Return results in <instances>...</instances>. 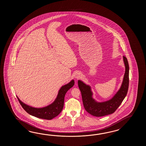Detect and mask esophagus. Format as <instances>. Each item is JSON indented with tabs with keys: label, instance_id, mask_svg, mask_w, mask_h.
<instances>
[{
	"label": "esophagus",
	"instance_id": "obj_1",
	"mask_svg": "<svg viewBox=\"0 0 146 146\" xmlns=\"http://www.w3.org/2000/svg\"><path fill=\"white\" fill-rule=\"evenodd\" d=\"M81 76H82V74L80 72H77V73H76V74L75 75V78H76V79H79V78H80L81 77Z\"/></svg>",
	"mask_w": 146,
	"mask_h": 146
}]
</instances>
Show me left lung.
Returning <instances> with one entry per match:
<instances>
[{
    "label": "left lung",
    "mask_w": 146,
    "mask_h": 146,
    "mask_svg": "<svg viewBox=\"0 0 146 146\" xmlns=\"http://www.w3.org/2000/svg\"><path fill=\"white\" fill-rule=\"evenodd\" d=\"M125 66V73L120 89L112 99L103 102H96L92 97V93L89 86L78 80V87L80 90L84 108L91 115L101 117L113 113L121 105L127 95L129 86V65L127 58L123 56Z\"/></svg>",
    "instance_id": "8db88e82"
}]
</instances>
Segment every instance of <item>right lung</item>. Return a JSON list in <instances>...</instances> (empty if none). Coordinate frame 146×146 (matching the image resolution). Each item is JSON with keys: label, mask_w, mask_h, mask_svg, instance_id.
Wrapping results in <instances>:
<instances>
[{"label": "right lung", "mask_w": 146, "mask_h": 146, "mask_svg": "<svg viewBox=\"0 0 146 146\" xmlns=\"http://www.w3.org/2000/svg\"><path fill=\"white\" fill-rule=\"evenodd\" d=\"M74 84V80H72L69 84L62 86L59 90L55 101L52 104L43 108L37 109L31 107L22 102L18 97L17 98L23 109L29 114L37 118L50 120L59 115V113L62 112L64 107L66 93L69 89L73 87Z\"/></svg>", "instance_id": "obj_1"}]
</instances>
